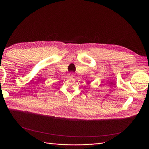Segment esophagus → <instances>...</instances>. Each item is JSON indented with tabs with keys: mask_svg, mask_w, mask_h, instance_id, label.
<instances>
[{
	"mask_svg": "<svg viewBox=\"0 0 149 149\" xmlns=\"http://www.w3.org/2000/svg\"><path fill=\"white\" fill-rule=\"evenodd\" d=\"M69 77H71V78H72V77H74V73H72V72H70V73H69Z\"/></svg>",
	"mask_w": 149,
	"mask_h": 149,
	"instance_id": "esophagus-1",
	"label": "esophagus"
}]
</instances>
